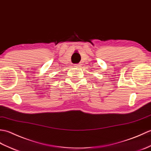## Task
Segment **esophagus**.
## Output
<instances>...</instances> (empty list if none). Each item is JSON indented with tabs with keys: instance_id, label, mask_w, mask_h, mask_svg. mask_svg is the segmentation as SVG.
I'll list each match as a JSON object with an SVG mask.
<instances>
[{
	"instance_id": "34e87169",
	"label": "esophagus",
	"mask_w": 151,
	"mask_h": 151,
	"mask_svg": "<svg viewBox=\"0 0 151 151\" xmlns=\"http://www.w3.org/2000/svg\"><path fill=\"white\" fill-rule=\"evenodd\" d=\"M74 66H75V67H78V68H79V67H81V65L80 64V63H79V64H76Z\"/></svg>"
}]
</instances>
